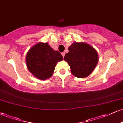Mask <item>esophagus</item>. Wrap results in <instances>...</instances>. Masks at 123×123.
I'll list each match as a JSON object with an SVG mask.
<instances>
[{
	"mask_svg": "<svg viewBox=\"0 0 123 123\" xmlns=\"http://www.w3.org/2000/svg\"><path fill=\"white\" fill-rule=\"evenodd\" d=\"M65 54V53L64 52H63V53H62V57H64Z\"/></svg>",
	"mask_w": 123,
	"mask_h": 123,
	"instance_id": "esophagus-1",
	"label": "esophagus"
}]
</instances>
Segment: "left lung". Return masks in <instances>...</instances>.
Returning <instances> with one entry per match:
<instances>
[{"mask_svg":"<svg viewBox=\"0 0 123 123\" xmlns=\"http://www.w3.org/2000/svg\"><path fill=\"white\" fill-rule=\"evenodd\" d=\"M64 60L70 66L73 75L85 78L92 72L98 62L97 51L85 42H74L68 48Z\"/></svg>","mask_w":123,"mask_h":123,"instance_id":"1","label":"left lung"}]
</instances>
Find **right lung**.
<instances>
[{
	"label": "right lung",
	"instance_id": "right-lung-1",
	"mask_svg": "<svg viewBox=\"0 0 123 123\" xmlns=\"http://www.w3.org/2000/svg\"><path fill=\"white\" fill-rule=\"evenodd\" d=\"M63 60L58 51H55L48 43L39 42L29 49L26 54V66L37 79L44 80L53 75L58 62Z\"/></svg>",
	"mask_w": 123,
	"mask_h": 123
}]
</instances>
